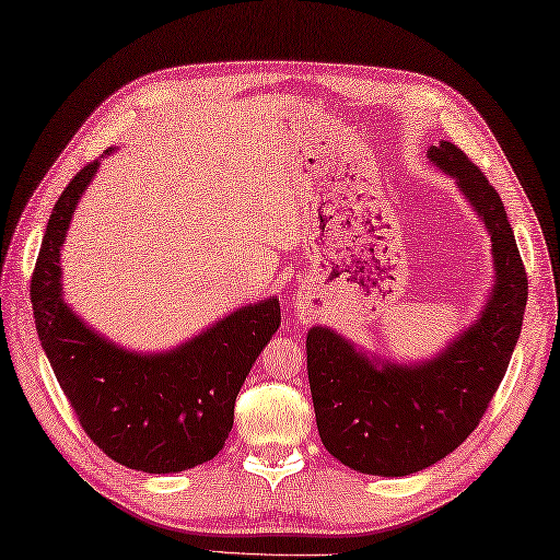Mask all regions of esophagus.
<instances>
[{
  "instance_id": "1",
  "label": "esophagus",
  "mask_w": 560,
  "mask_h": 560,
  "mask_svg": "<svg viewBox=\"0 0 560 560\" xmlns=\"http://www.w3.org/2000/svg\"><path fill=\"white\" fill-rule=\"evenodd\" d=\"M296 308L304 313V316H308V296L306 294H299V302H296Z\"/></svg>"
}]
</instances>
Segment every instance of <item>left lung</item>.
<instances>
[{
    "label": "left lung",
    "instance_id": "obj_1",
    "mask_svg": "<svg viewBox=\"0 0 560 560\" xmlns=\"http://www.w3.org/2000/svg\"><path fill=\"white\" fill-rule=\"evenodd\" d=\"M492 237L494 284L477 320L432 359L401 363L363 351L325 325L306 335L318 434L351 470L404 477L454 452L480 425L523 330L527 272L506 209L482 171L452 142L428 149Z\"/></svg>",
    "mask_w": 560,
    "mask_h": 560
}]
</instances>
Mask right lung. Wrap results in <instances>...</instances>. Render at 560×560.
I'll return each instance as SVG.
<instances>
[{"mask_svg":"<svg viewBox=\"0 0 560 560\" xmlns=\"http://www.w3.org/2000/svg\"><path fill=\"white\" fill-rule=\"evenodd\" d=\"M54 203L31 280L37 337L88 438L116 463L166 475L211 460L235 420V399L280 327L276 296L242 306L168 351H132L106 339L63 302L61 247L100 161Z\"/></svg>","mask_w":560,"mask_h":560,"instance_id":"1","label":"right lung"}]
</instances>
